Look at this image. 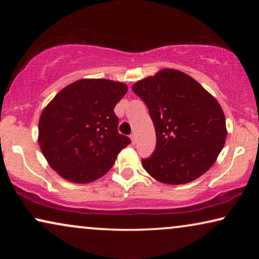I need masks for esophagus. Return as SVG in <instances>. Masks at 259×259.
Masks as SVG:
<instances>
[{
  "mask_svg": "<svg viewBox=\"0 0 259 259\" xmlns=\"http://www.w3.org/2000/svg\"><path fill=\"white\" fill-rule=\"evenodd\" d=\"M130 138H131V143H133V144H136V142H137V137H136V134H131Z\"/></svg>",
  "mask_w": 259,
  "mask_h": 259,
  "instance_id": "esophagus-1",
  "label": "esophagus"
}]
</instances>
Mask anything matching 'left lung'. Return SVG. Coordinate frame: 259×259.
Masks as SVG:
<instances>
[{
	"label": "left lung",
	"instance_id": "obj_1",
	"mask_svg": "<svg viewBox=\"0 0 259 259\" xmlns=\"http://www.w3.org/2000/svg\"><path fill=\"white\" fill-rule=\"evenodd\" d=\"M133 91L150 112L156 134L155 150L142 159L156 181L190 183L211 166L226 139L221 105L200 83L176 69H162L138 81Z\"/></svg>",
	"mask_w": 259,
	"mask_h": 259
}]
</instances>
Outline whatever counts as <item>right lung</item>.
<instances>
[{
	"mask_svg": "<svg viewBox=\"0 0 259 259\" xmlns=\"http://www.w3.org/2000/svg\"><path fill=\"white\" fill-rule=\"evenodd\" d=\"M123 83L84 78L64 88L42 112L38 143L51 168L74 183L94 182L112 168L131 143L119 134L114 107Z\"/></svg>",
	"mask_w": 259,
	"mask_h": 259,
	"instance_id": "right-lung-1",
	"label": "right lung"
}]
</instances>
